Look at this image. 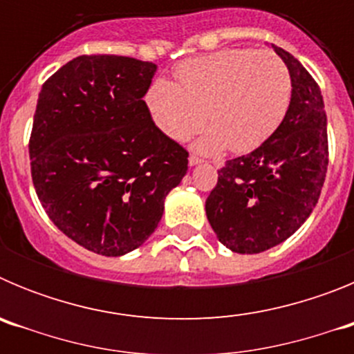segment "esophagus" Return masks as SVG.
Here are the masks:
<instances>
[{
	"label": "esophagus",
	"instance_id": "esophagus-1",
	"mask_svg": "<svg viewBox=\"0 0 354 354\" xmlns=\"http://www.w3.org/2000/svg\"><path fill=\"white\" fill-rule=\"evenodd\" d=\"M187 161H189V167H196V165H200V162H202V159H200L198 156H189V159H187Z\"/></svg>",
	"mask_w": 354,
	"mask_h": 354
}]
</instances>
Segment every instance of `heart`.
Instances as JSON below:
<instances>
[{
    "label": "heart",
    "mask_w": 354,
    "mask_h": 354,
    "mask_svg": "<svg viewBox=\"0 0 354 354\" xmlns=\"http://www.w3.org/2000/svg\"><path fill=\"white\" fill-rule=\"evenodd\" d=\"M179 83L159 77L147 92V108L162 134L184 142L207 122L211 129L196 149L216 154L230 147L246 154L266 140L286 118L292 80L282 58L270 51L227 49L179 65Z\"/></svg>",
    "instance_id": "obj_1"
}]
</instances>
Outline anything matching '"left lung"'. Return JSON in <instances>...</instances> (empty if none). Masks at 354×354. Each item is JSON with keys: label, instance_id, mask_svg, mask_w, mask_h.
I'll use <instances>...</instances> for the list:
<instances>
[{"label": "left lung", "instance_id": "1", "mask_svg": "<svg viewBox=\"0 0 354 354\" xmlns=\"http://www.w3.org/2000/svg\"><path fill=\"white\" fill-rule=\"evenodd\" d=\"M292 80L286 118L261 147L227 161L205 200L221 245L261 253L280 245L317 204L328 168L326 113L314 77L286 49L273 46Z\"/></svg>", "mask_w": 354, "mask_h": 354}]
</instances>
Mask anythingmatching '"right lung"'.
<instances>
[{"label": "right lung", "mask_w": 354, "mask_h": 354, "mask_svg": "<svg viewBox=\"0 0 354 354\" xmlns=\"http://www.w3.org/2000/svg\"><path fill=\"white\" fill-rule=\"evenodd\" d=\"M152 62L77 56L42 84L30 138L31 179L53 223L104 257L142 246L187 152L154 124L143 97Z\"/></svg>", "instance_id": "add662e5"}]
</instances>
